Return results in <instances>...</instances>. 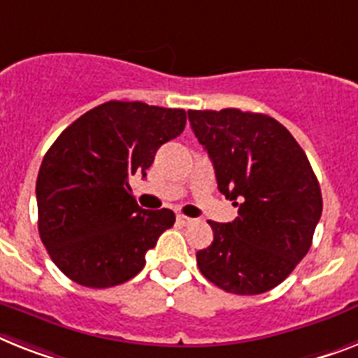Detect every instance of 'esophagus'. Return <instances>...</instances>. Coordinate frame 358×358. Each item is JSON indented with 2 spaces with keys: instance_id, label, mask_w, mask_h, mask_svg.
Masks as SVG:
<instances>
[{
  "instance_id": "34e87169",
  "label": "esophagus",
  "mask_w": 358,
  "mask_h": 358,
  "mask_svg": "<svg viewBox=\"0 0 358 358\" xmlns=\"http://www.w3.org/2000/svg\"><path fill=\"white\" fill-rule=\"evenodd\" d=\"M177 223H179L181 227H186V225H192V223H194V220H192V217H188V215L179 214L177 215Z\"/></svg>"
}]
</instances>
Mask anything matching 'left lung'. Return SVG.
Masks as SVG:
<instances>
[{
  "instance_id": "8db88e82",
  "label": "left lung",
  "mask_w": 358,
  "mask_h": 358,
  "mask_svg": "<svg viewBox=\"0 0 358 358\" xmlns=\"http://www.w3.org/2000/svg\"><path fill=\"white\" fill-rule=\"evenodd\" d=\"M212 159L217 188L238 217L208 221L214 239L196 254L208 282L232 294H262L287 278L311 249L322 192L309 159L285 126L241 109L188 111Z\"/></svg>"
}]
</instances>
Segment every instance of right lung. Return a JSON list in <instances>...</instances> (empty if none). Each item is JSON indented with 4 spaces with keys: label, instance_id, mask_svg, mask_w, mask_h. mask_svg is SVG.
<instances>
[{
    "label": "right lung",
    "instance_id": "add662e5",
    "mask_svg": "<svg viewBox=\"0 0 358 358\" xmlns=\"http://www.w3.org/2000/svg\"><path fill=\"white\" fill-rule=\"evenodd\" d=\"M185 126V109L109 100L60 133L38 172V230L67 278L106 289L143 271L176 214L141 208L129 177L146 176L159 148Z\"/></svg>",
    "mask_w": 358,
    "mask_h": 358
}]
</instances>
